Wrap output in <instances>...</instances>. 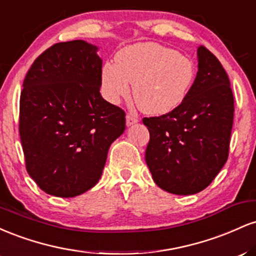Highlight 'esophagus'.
<instances>
[{"instance_id": "esophagus-1", "label": "esophagus", "mask_w": 256, "mask_h": 256, "mask_svg": "<svg viewBox=\"0 0 256 256\" xmlns=\"http://www.w3.org/2000/svg\"><path fill=\"white\" fill-rule=\"evenodd\" d=\"M137 122H138V118H137L136 116H134V114L128 113V116H126V125H128V126H131V125L136 124Z\"/></svg>"}]
</instances>
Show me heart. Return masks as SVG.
Wrapping results in <instances>:
<instances>
[{
	"label": "heart",
	"mask_w": 256,
	"mask_h": 256,
	"mask_svg": "<svg viewBox=\"0 0 256 256\" xmlns=\"http://www.w3.org/2000/svg\"><path fill=\"white\" fill-rule=\"evenodd\" d=\"M195 64L177 50L155 43H138L116 54V64L106 62L101 71L102 94L110 104L130 96L152 116H164L178 108L195 80Z\"/></svg>",
	"instance_id": "1"
}]
</instances>
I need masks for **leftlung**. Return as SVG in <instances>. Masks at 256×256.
Returning a JSON list of instances; mask_svg holds the SVG:
<instances>
[{
    "label": "left lung",
    "instance_id": "obj_1",
    "mask_svg": "<svg viewBox=\"0 0 256 256\" xmlns=\"http://www.w3.org/2000/svg\"><path fill=\"white\" fill-rule=\"evenodd\" d=\"M198 71L184 102L171 113L143 119L150 134L146 161L165 192L192 195L225 165L234 124V94L220 61L198 48Z\"/></svg>",
    "mask_w": 256,
    "mask_h": 256
}]
</instances>
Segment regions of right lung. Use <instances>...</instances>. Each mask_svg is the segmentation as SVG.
<instances>
[{
  "label": "right lung",
  "instance_id": "add662e5",
  "mask_svg": "<svg viewBox=\"0 0 256 256\" xmlns=\"http://www.w3.org/2000/svg\"><path fill=\"white\" fill-rule=\"evenodd\" d=\"M85 40L52 46L26 73L19 134L28 173L44 192L74 198L98 184L125 112L100 94L102 60Z\"/></svg>",
  "mask_w": 256,
  "mask_h": 256
}]
</instances>
